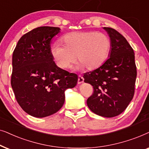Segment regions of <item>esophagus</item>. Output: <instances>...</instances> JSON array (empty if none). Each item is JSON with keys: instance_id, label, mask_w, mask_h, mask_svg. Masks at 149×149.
<instances>
[{"instance_id": "34e87169", "label": "esophagus", "mask_w": 149, "mask_h": 149, "mask_svg": "<svg viewBox=\"0 0 149 149\" xmlns=\"http://www.w3.org/2000/svg\"><path fill=\"white\" fill-rule=\"evenodd\" d=\"M84 82V78L82 76H78V84H82V83Z\"/></svg>"}]
</instances>
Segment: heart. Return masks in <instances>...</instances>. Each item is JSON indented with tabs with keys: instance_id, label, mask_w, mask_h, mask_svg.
Returning a JSON list of instances; mask_svg holds the SVG:
<instances>
[{
	"instance_id": "heart-1",
	"label": "heart",
	"mask_w": 149,
	"mask_h": 149,
	"mask_svg": "<svg viewBox=\"0 0 149 149\" xmlns=\"http://www.w3.org/2000/svg\"><path fill=\"white\" fill-rule=\"evenodd\" d=\"M61 41L63 45L55 43L50 51L56 65L63 69H69L77 57L80 63L77 68L93 70L106 62L110 52V39L102 33L73 32L65 35Z\"/></svg>"
}]
</instances>
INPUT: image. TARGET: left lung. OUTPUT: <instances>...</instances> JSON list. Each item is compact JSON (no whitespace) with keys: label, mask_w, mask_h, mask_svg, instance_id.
Masks as SVG:
<instances>
[{"label":"left lung","mask_w":149,"mask_h":149,"mask_svg":"<svg viewBox=\"0 0 149 149\" xmlns=\"http://www.w3.org/2000/svg\"><path fill=\"white\" fill-rule=\"evenodd\" d=\"M103 29L110 39L109 58L83 77L94 89L86 102L89 109L111 118L121 114L134 97L137 71L134 50L126 39L114 29Z\"/></svg>","instance_id":"1"}]
</instances>
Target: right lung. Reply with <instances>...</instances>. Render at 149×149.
<instances>
[{
  "label": "right lung",
  "instance_id": "add662e5",
  "mask_svg": "<svg viewBox=\"0 0 149 149\" xmlns=\"http://www.w3.org/2000/svg\"><path fill=\"white\" fill-rule=\"evenodd\" d=\"M58 27L41 26L26 33L13 51L11 84L22 110L37 118L54 114L65 102V91L78 82L75 73L61 69L51 54Z\"/></svg>",
  "mask_w": 149,
  "mask_h": 149
}]
</instances>
